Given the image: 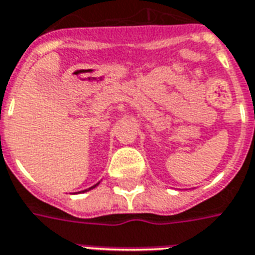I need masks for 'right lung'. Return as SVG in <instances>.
I'll return each mask as SVG.
<instances>
[{
	"label": "right lung",
	"instance_id": "right-lung-1",
	"mask_svg": "<svg viewBox=\"0 0 255 255\" xmlns=\"http://www.w3.org/2000/svg\"><path fill=\"white\" fill-rule=\"evenodd\" d=\"M97 185H99V182H97V184H95V185H93V187H90V188H88V189H85V191H82V192H86V191H90V189L96 188V187H97Z\"/></svg>",
	"mask_w": 255,
	"mask_h": 255
}]
</instances>
